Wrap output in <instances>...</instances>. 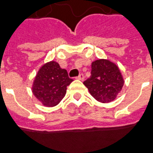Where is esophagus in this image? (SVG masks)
Masks as SVG:
<instances>
[{
  "label": "esophagus",
  "instance_id": "obj_1",
  "mask_svg": "<svg viewBox=\"0 0 153 153\" xmlns=\"http://www.w3.org/2000/svg\"><path fill=\"white\" fill-rule=\"evenodd\" d=\"M77 79H79V80H84V74H80L77 77Z\"/></svg>",
  "mask_w": 153,
  "mask_h": 153
}]
</instances>
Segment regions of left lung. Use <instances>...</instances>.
Masks as SVG:
<instances>
[{
	"instance_id": "obj_1",
	"label": "left lung",
	"mask_w": 153,
	"mask_h": 153,
	"mask_svg": "<svg viewBox=\"0 0 153 153\" xmlns=\"http://www.w3.org/2000/svg\"><path fill=\"white\" fill-rule=\"evenodd\" d=\"M91 67V76L84 82L90 94L99 102L114 101L124 84L119 68L116 64L104 59L94 61Z\"/></svg>"
}]
</instances>
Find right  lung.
Here are the masks:
<instances>
[{
  "mask_svg": "<svg viewBox=\"0 0 153 153\" xmlns=\"http://www.w3.org/2000/svg\"><path fill=\"white\" fill-rule=\"evenodd\" d=\"M72 81L67 70L61 69L57 62H48L36 74L32 93L44 106L54 107L65 96L67 86Z\"/></svg>",
  "mask_w": 153,
  "mask_h": 153,
  "instance_id": "add662e5",
  "label": "right lung"
}]
</instances>
